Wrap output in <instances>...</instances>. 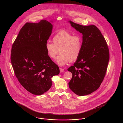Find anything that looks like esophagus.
Wrapping results in <instances>:
<instances>
[{
    "mask_svg": "<svg viewBox=\"0 0 123 123\" xmlns=\"http://www.w3.org/2000/svg\"><path fill=\"white\" fill-rule=\"evenodd\" d=\"M59 70H60V72H63L64 71V70L61 68H59Z\"/></svg>",
    "mask_w": 123,
    "mask_h": 123,
    "instance_id": "esophagus-1",
    "label": "esophagus"
}]
</instances>
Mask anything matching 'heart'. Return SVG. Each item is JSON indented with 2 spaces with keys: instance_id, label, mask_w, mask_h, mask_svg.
<instances>
[{
  "instance_id": "heart-1",
  "label": "heart",
  "mask_w": 123,
  "mask_h": 123,
  "mask_svg": "<svg viewBox=\"0 0 123 123\" xmlns=\"http://www.w3.org/2000/svg\"><path fill=\"white\" fill-rule=\"evenodd\" d=\"M53 43L47 41L45 48L48 56L56 59L57 63L62 66L70 61L73 62L79 58L82 48V38L80 35H74L65 31H61L53 36Z\"/></svg>"
}]
</instances>
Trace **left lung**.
<instances>
[{
  "instance_id": "obj_1",
  "label": "left lung",
  "mask_w": 123,
  "mask_h": 123,
  "mask_svg": "<svg viewBox=\"0 0 123 123\" xmlns=\"http://www.w3.org/2000/svg\"><path fill=\"white\" fill-rule=\"evenodd\" d=\"M70 22L83 35L81 53L73 66L68 69L72 74L69 86L77 95H86L96 90L104 80L110 58L109 48L96 26Z\"/></svg>"
}]
</instances>
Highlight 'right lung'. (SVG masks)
I'll use <instances>...</instances> for the list:
<instances>
[{
    "label": "right lung",
    "mask_w": 123,
    "mask_h": 123,
    "mask_svg": "<svg viewBox=\"0 0 123 123\" xmlns=\"http://www.w3.org/2000/svg\"><path fill=\"white\" fill-rule=\"evenodd\" d=\"M52 29V24L46 20L26 23L12 46L11 59L15 76L33 94L41 95L48 91L52 86L51 78L60 72L45 48Z\"/></svg>",
    "instance_id": "obj_1"
}]
</instances>
